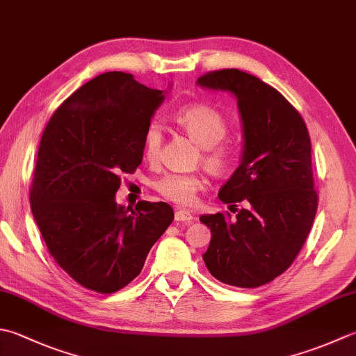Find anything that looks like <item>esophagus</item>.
<instances>
[{
	"instance_id": "obj_1",
	"label": "esophagus",
	"mask_w": 356,
	"mask_h": 356,
	"mask_svg": "<svg viewBox=\"0 0 356 356\" xmlns=\"http://www.w3.org/2000/svg\"><path fill=\"white\" fill-rule=\"evenodd\" d=\"M174 218H176L177 222H190V220H193V214L190 211H185V210H180V208H177L176 213H174Z\"/></svg>"
}]
</instances>
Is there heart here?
I'll return each instance as SVG.
<instances>
[{
  "mask_svg": "<svg viewBox=\"0 0 356 356\" xmlns=\"http://www.w3.org/2000/svg\"><path fill=\"white\" fill-rule=\"evenodd\" d=\"M176 123L182 128L194 142L202 148V160L208 171L220 176L232 163V149L220 143L228 132V122L218 111L208 104H190L180 108L176 113ZM162 128L159 123H151L145 132V154L149 160L159 156L162 146ZM205 185L200 174L191 172H170L156 182V190L168 200L179 205H191L196 199V193Z\"/></svg>",
  "mask_w": 356,
  "mask_h": 356,
  "instance_id": "obj_1",
  "label": "heart"
}]
</instances>
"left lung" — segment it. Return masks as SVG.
Returning <instances> with one entry per match:
<instances>
[{
  "label": "left lung",
  "mask_w": 356,
  "mask_h": 356,
  "mask_svg": "<svg viewBox=\"0 0 356 356\" xmlns=\"http://www.w3.org/2000/svg\"><path fill=\"white\" fill-rule=\"evenodd\" d=\"M197 85L238 99L243 151L219 199L234 208L238 202L245 205L236 218L200 216L211 232L202 257L220 282L261 287L291 266L315 220L309 131L285 97L254 75L222 69L199 76Z\"/></svg>",
  "instance_id": "1"
}]
</instances>
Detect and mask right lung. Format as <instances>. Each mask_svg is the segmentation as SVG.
I'll list each match as a JSON object with an SVG mask.
<instances>
[{
  "label": "right lung",
  "instance_id": "right-lung-1",
  "mask_svg": "<svg viewBox=\"0 0 356 356\" xmlns=\"http://www.w3.org/2000/svg\"><path fill=\"white\" fill-rule=\"evenodd\" d=\"M165 99L131 74L95 76L61 103L41 137L31 208L55 262L83 287L114 293L140 275L174 219L165 202L118 205L122 174L143 159L145 132Z\"/></svg>",
  "mask_w": 356,
  "mask_h": 356
}]
</instances>
